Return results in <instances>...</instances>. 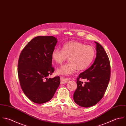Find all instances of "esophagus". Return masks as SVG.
<instances>
[{"instance_id":"1","label":"esophagus","mask_w":126,"mask_h":126,"mask_svg":"<svg viewBox=\"0 0 126 126\" xmlns=\"http://www.w3.org/2000/svg\"><path fill=\"white\" fill-rule=\"evenodd\" d=\"M61 79V84H64L66 83H67L68 81H70V79L68 78H65L63 76H61L60 77Z\"/></svg>"}]
</instances>
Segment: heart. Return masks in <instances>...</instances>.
I'll list each match as a JSON object with an SVG mask.
<instances>
[{"label": "heart", "instance_id": "1", "mask_svg": "<svg viewBox=\"0 0 126 126\" xmlns=\"http://www.w3.org/2000/svg\"><path fill=\"white\" fill-rule=\"evenodd\" d=\"M95 56V50L91 46L77 41H70L64 43L62 50L55 48L51 53V59L57 64H61L68 57L70 62L57 70L59 75L70 76L78 69H87L93 62Z\"/></svg>", "mask_w": 126, "mask_h": 126}]
</instances>
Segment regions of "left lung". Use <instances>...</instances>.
Masks as SVG:
<instances>
[{
    "label": "left lung",
    "mask_w": 126,
    "mask_h": 126,
    "mask_svg": "<svg viewBox=\"0 0 126 126\" xmlns=\"http://www.w3.org/2000/svg\"><path fill=\"white\" fill-rule=\"evenodd\" d=\"M96 57L93 65L77 78V89L74 99L79 106L92 107L103 98L110 77V65L109 57L100 44L96 42ZM80 79H86L84 84Z\"/></svg>",
    "instance_id": "1"
}]
</instances>
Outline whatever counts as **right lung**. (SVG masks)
<instances>
[{
	"label": "right lung",
	"mask_w": 126,
	"mask_h": 126,
	"mask_svg": "<svg viewBox=\"0 0 126 126\" xmlns=\"http://www.w3.org/2000/svg\"><path fill=\"white\" fill-rule=\"evenodd\" d=\"M57 40L52 36L33 38L21 51L18 76L21 89L32 101L43 104L50 100L60 83L59 76L47 77L54 72L51 53Z\"/></svg>",
	"instance_id": "add662e5"
}]
</instances>
